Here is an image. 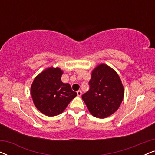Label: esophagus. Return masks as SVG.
<instances>
[{"instance_id": "34e87169", "label": "esophagus", "mask_w": 155, "mask_h": 155, "mask_svg": "<svg viewBox=\"0 0 155 155\" xmlns=\"http://www.w3.org/2000/svg\"><path fill=\"white\" fill-rule=\"evenodd\" d=\"M77 94H78V97H80L82 95V91L81 90H78L77 92Z\"/></svg>"}]
</instances>
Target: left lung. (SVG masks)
<instances>
[{"label": "left lung", "mask_w": 155, "mask_h": 155, "mask_svg": "<svg viewBox=\"0 0 155 155\" xmlns=\"http://www.w3.org/2000/svg\"><path fill=\"white\" fill-rule=\"evenodd\" d=\"M90 90L82 98L93 116L104 118L117 111L124 97V89L118 73L101 63L92 72Z\"/></svg>", "instance_id": "obj_1"}]
</instances>
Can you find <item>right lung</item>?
I'll list each match as a JSON object with an SVG mask.
<instances>
[{"label": "right lung", "mask_w": 155, "mask_h": 155, "mask_svg": "<svg viewBox=\"0 0 155 155\" xmlns=\"http://www.w3.org/2000/svg\"><path fill=\"white\" fill-rule=\"evenodd\" d=\"M63 72L58 67L48 68L35 78L31 86V95L35 107L47 116L63 113L77 93L68 83L61 81Z\"/></svg>", "instance_id": "1"}]
</instances>
